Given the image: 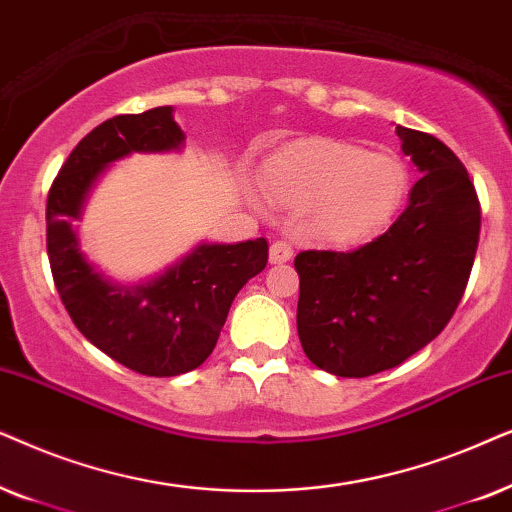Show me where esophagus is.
I'll use <instances>...</instances> for the list:
<instances>
[{"mask_svg": "<svg viewBox=\"0 0 512 512\" xmlns=\"http://www.w3.org/2000/svg\"><path fill=\"white\" fill-rule=\"evenodd\" d=\"M292 260V245L288 241H276L269 248V262L271 264H283Z\"/></svg>", "mask_w": 512, "mask_h": 512, "instance_id": "34e87169", "label": "esophagus"}]
</instances>
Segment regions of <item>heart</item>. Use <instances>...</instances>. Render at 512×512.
I'll return each mask as SVG.
<instances>
[{
	"mask_svg": "<svg viewBox=\"0 0 512 512\" xmlns=\"http://www.w3.org/2000/svg\"><path fill=\"white\" fill-rule=\"evenodd\" d=\"M267 185L290 206H311V227L327 241L358 243L379 234L403 206L410 173L398 156L335 140H304L278 152Z\"/></svg>",
	"mask_w": 512,
	"mask_h": 512,
	"instance_id": "obj_1",
	"label": "heart"
}]
</instances>
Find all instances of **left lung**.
Returning <instances> with one entry per match:
<instances>
[{
  "label": "left lung",
  "mask_w": 512,
  "mask_h": 512,
  "mask_svg": "<svg viewBox=\"0 0 512 512\" xmlns=\"http://www.w3.org/2000/svg\"><path fill=\"white\" fill-rule=\"evenodd\" d=\"M421 180L386 234L356 250H304L297 332L306 358L337 377L405 363L445 330L480 241V201L452 149L398 126Z\"/></svg>",
  "instance_id": "left-lung-1"
}]
</instances>
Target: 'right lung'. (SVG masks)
I'll return each mask as SVG.
<instances>
[{
  "label": "right lung",
  "mask_w": 512,
  "mask_h": 512,
  "mask_svg": "<svg viewBox=\"0 0 512 512\" xmlns=\"http://www.w3.org/2000/svg\"><path fill=\"white\" fill-rule=\"evenodd\" d=\"M182 142L173 107L107 119L72 149L46 201L51 274L72 323L102 353L147 377L196 370L213 353L238 290L269 260L267 238L201 243L140 285L112 283L86 260L72 224L109 163L131 152H170Z\"/></svg>",
  "instance_id": "add662e5"
}]
</instances>
